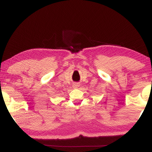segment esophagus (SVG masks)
<instances>
[{"label": "esophagus", "mask_w": 152, "mask_h": 152, "mask_svg": "<svg viewBox=\"0 0 152 152\" xmlns=\"http://www.w3.org/2000/svg\"><path fill=\"white\" fill-rule=\"evenodd\" d=\"M79 86H80V84L78 83V82H75V83H74L72 85V87L74 88H77Z\"/></svg>", "instance_id": "obj_1"}]
</instances>
